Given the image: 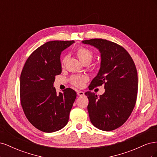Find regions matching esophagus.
I'll return each instance as SVG.
<instances>
[{"mask_svg":"<svg viewBox=\"0 0 157 157\" xmlns=\"http://www.w3.org/2000/svg\"><path fill=\"white\" fill-rule=\"evenodd\" d=\"M77 95L78 96H83L84 95V93L82 91H78L77 92Z\"/></svg>","mask_w":157,"mask_h":157,"instance_id":"obj_1","label":"esophagus"}]
</instances>
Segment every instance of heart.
Returning <instances> with one entry per match:
<instances>
[{
    "label": "heart",
    "mask_w": 157,
    "mask_h": 157,
    "mask_svg": "<svg viewBox=\"0 0 157 157\" xmlns=\"http://www.w3.org/2000/svg\"><path fill=\"white\" fill-rule=\"evenodd\" d=\"M76 54H77V57L82 63H84L87 61L90 62L93 58L92 52L90 49L83 46L78 47L77 50H76ZM66 59H67V58L64 57L62 60H61V65H63L65 64ZM71 80V83L74 86L78 88H82L84 86L85 83L88 80V77L86 75H75L72 77Z\"/></svg>",
    "instance_id": "b5f03b06"
}]
</instances>
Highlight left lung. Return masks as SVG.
<instances>
[{
  "label": "left lung",
  "mask_w": 157,
  "mask_h": 157,
  "mask_svg": "<svg viewBox=\"0 0 157 157\" xmlns=\"http://www.w3.org/2000/svg\"><path fill=\"white\" fill-rule=\"evenodd\" d=\"M101 54L100 69L88 86L104 85L105 93L98 97L86 92L88 111L92 124L98 129L111 131L121 126L134 109L138 89L137 73L132 57L122 46L102 39L85 40Z\"/></svg>",
  "instance_id": "left-lung-1"
}]
</instances>
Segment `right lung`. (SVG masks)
<instances>
[{
  "instance_id": "right-lung-1",
  "label": "right lung",
  "mask_w": 157,
  "mask_h": 157,
  "mask_svg": "<svg viewBox=\"0 0 157 157\" xmlns=\"http://www.w3.org/2000/svg\"><path fill=\"white\" fill-rule=\"evenodd\" d=\"M74 40L46 42L29 56L20 77V101L23 112L38 130L50 133L67 124L77 97L71 88L58 94L54 87L55 77L61 73V52Z\"/></svg>"
}]
</instances>
